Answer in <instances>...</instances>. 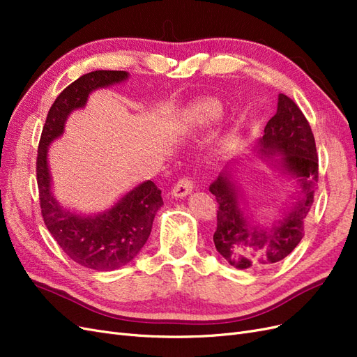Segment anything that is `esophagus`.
<instances>
[{
  "label": "esophagus",
  "instance_id": "34e87169",
  "mask_svg": "<svg viewBox=\"0 0 357 357\" xmlns=\"http://www.w3.org/2000/svg\"><path fill=\"white\" fill-rule=\"evenodd\" d=\"M192 189H193V180L190 177H183L176 183V186L172 188V195L176 198H183L189 195Z\"/></svg>",
  "mask_w": 357,
  "mask_h": 357
}]
</instances>
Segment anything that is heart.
I'll return each instance as SVG.
<instances>
[{
    "label": "heart",
    "mask_w": 357,
    "mask_h": 357,
    "mask_svg": "<svg viewBox=\"0 0 357 357\" xmlns=\"http://www.w3.org/2000/svg\"><path fill=\"white\" fill-rule=\"evenodd\" d=\"M222 112V105L219 101L213 98H201L188 105L180 116V123L183 128L195 129L208 125L218 117Z\"/></svg>",
    "instance_id": "obj_1"
}]
</instances>
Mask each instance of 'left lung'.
<instances>
[{
    "mask_svg": "<svg viewBox=\"0 0 357 357\" xmlns=\"http://www.w3.org/2000/svg\"><path fill=\"white\" fill-rule=\"evenodd\" d=\"M257 147L268 158L280 159L277 162L283 171L298 180L302 190L283 220L266 231L247 222L228 171L220 172L211 183L210 192L219 204L213 241L229 265L238 269L269 268L294 252L304 235V222L314 202L319 180L314 135L304 113L287 95H278L277 113L268 121ZM275 153H279L277 158Z\"/></svg>",
    "mask_w": 357,
    "mask_h": 357,
    "instance_id": "left-lung-1",
    "label": "left lung"
}]
</instances>
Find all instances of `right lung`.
I'll list each match as a JSON object with an SVG mask.
<instances>
[{
    "label": "right lung",
    "instance_id": "obj_1",
    "mask_svg": "<svg viewBox=\"0 0 357 357\" xmlns=\"http://www.w3.org/2000/svg\"><path fill=\"white\" fill-rule=\"evenodd\" d=\"M126 79V71L98 70L73 82L52 104L38 143L37 185L43 220L70 259L95 271H113L131 262L142 250L152 231L155 214L164 204L160 189L147 180L101 214L71 213L52 195L47 149L62 135L68 114L86 105L91 92Z\"/></svg>",
    "mask_w": 357,
    "mask_h": 357
}]
</instances>
